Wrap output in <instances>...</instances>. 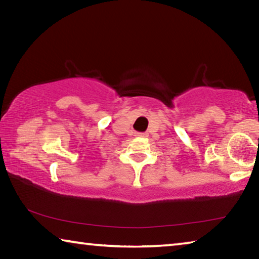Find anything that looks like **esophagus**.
<instances>
[{
	"label": "esophagus",
	"mask_w": 259,
	"mask_h": 259,
	"mask_svg": "<svg viewBox=\"0 0 259 259\" xmlns=\"http://www.w3.org/2000/svg\"><path fill=\"white\" fill-rule=\"evenodd\" d=\"M138 136H144V134H142V133H140V134H137Z\"/></svg>",
	"instance_id": "34e87169"
}]
</instances>
